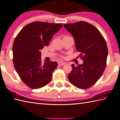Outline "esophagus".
Masks as SVG:
<instances>
[{
	"instance_id": "obj_1",
	"label": "esophagus",
	"mask_w": 120,
	"mask_h": 120,
	"mask_svg": "<svg viewBox=\"0 0 120 120\" xmlns=\"http://www.w3.org/2000/svg\"><path fill=\"white\" fill-rule=\"evenodd\" d=\"M58 64L59 66H63V65H65L66 64L64 62H58Z\"/></svg>"
}]
</instances>
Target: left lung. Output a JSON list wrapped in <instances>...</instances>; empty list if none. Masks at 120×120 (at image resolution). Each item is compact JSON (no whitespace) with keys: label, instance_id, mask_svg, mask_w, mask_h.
Wrapping results in <instances>:
<instances>
[{"label":"left lung","instance_id":"obj_1","mask_svg":"<svg viewBox=\"0 0 120 120\" xmlns=\"http://www.w3.org/2000/svg\"><path fill=\"white\" fill-rule=\"evenodd\" d=\"M74 39L76 50L83 60L82 64H72L69 74L71 83L79 89L91 87L102 76L106 65L108 49L105 39L98 29L85 22L64 24Z\"/></svg>","mask_w":120,"mask_h":120}]
</instances>
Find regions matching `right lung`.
<instances>
[{
	"mask_svg": "<svg viewBox=\"0 0 120 120\" xmlns=\"http://www.w3.org/2000/svg\"><path fill=\"white\" fill-rule=\"evenodd\" d=\"M63 23L35 22L26 25L14 40L12 51L14 68L20 79L32 89H38L48 84L56 62L41 63V50L47 46Z\"/></svg>",
	"mask_w": 120,
	"mask_h": 120,
	"instance_id": "1",
	"label": "right lung"
}]
</instances>
